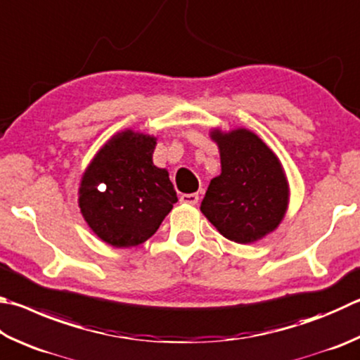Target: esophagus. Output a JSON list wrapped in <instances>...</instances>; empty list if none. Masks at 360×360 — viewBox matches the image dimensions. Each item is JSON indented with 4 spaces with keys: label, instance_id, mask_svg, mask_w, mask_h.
I'll use <instances>...</instances> for the list:
<instances>
[{
    "label": "esophagus",
    "instance_id": "1",
    "mask_svg": "<svg viewBox=\"0 0 360 360\" xmlns=\"http://www.w3.org/2000/svg\"><path fill=\"white\" fill-rule=\"evenodd\" d=\"M200 200L198 193H184L181 195V202H186V205H197Z\"/></svg>",
    "mask_w": 360,
    "mask_h": 360
}]
</instances>
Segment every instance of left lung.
Here are the masks:
<instances>
[{
  "instance_id": "left-lung-1",
  "label": "left lung",
  "mask_w": 360,
  "mask_h": 360,
  "mask_svg": "<svg viewBox=\"0 0 360 360\" xmlns=\"http://www.w3.org/2000/svg\"><path fill=\"white\" fill-rule=\"evenodd\" d=\"M211 139L219 146L221 173L209 182L201 212L234 243L263 239L280 225L288 207L290 187L282 163L247 129H214Z\"/></svg>"
}]
</instances>
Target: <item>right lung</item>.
Wrapping results in <instances>:
<instances>
[{"instance_id": "add662e5", "label": "right lung", "mask_w": 360, "mask_h": 360, "mask_svg": "<svg viewBox=\"0 0 360 360\" xmlns=\"http://www.w3.org/2000/svg\"><path fill=\"white\" fill-rule=\"evenodd\" d=\"M155 145V136L122 130L84 169L78 206L103 243L113 247L143 244L178 201L168 172L153 163Z\"/></svg>"}]
</instances>
